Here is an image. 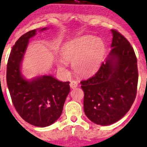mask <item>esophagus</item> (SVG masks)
<instances>
[{"label": "esophagus", "mask_w": 147, "mask_h": 147, "mask_svg": "<svg viewBox=\"0 0 147 147\" xmlns=\"http://www.w3.org/2000/svg\"><path fill=\"white\" fill-rule=\"evenodd\" d=\"M78 86V83L76 81H72L70 83V87L71 89H75Z\"/></svg>", "instance_id": "esophagus-1"}]
</instances>
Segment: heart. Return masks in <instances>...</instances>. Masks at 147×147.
<instances>
[{
    "mask_svg": "<svg viewBox=\"0 0 147 147\" xmlns=\"http://www.w3.org/2000/svg\"><path fill=\"white\" fill-rule=\"evenodd\" d=\"M105 52V45L98 37L84 36L69 41L62 46L60 55L68 63H72L75 72L87 76L98 70ZM60 68L65 70L66 64L58 62Z\"/></svg>",
    "mask_w": 147,
    "mask_h": 147,
    "instance_id": "1",
    "label": "heart"
}]
</instances>
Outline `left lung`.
Here are the masks:
<instances>
[{
  "mask_svg": "<svg viewBox=\"0 0 147 147\" xmlns=\"http://www.w3.org/2000/svg\"><path fill=\"white\" fill-rule=\"evenodd\" d=\"M110 51L93 77L81 82L85 115L91 122L107 126L118 122L129 111L136 98L137 59L134 49L116 29Z\"/></svg>",
  "mask_w": 147,
  "mask_h": 147,
  "instance_id": "1",
  "label": "left lung"
}]
</instances>
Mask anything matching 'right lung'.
<instances>
[{
	"instance_id": "1",
	"label": "right lung",
	"mask_w": 147,
	"mask_h": 147,
	"mask_svg": "<svg viewBox=\"0 0 147 147\" xmlns=\"http://www.w3.org/2000/svg\"><path fill=\"white\" fill-rule=\"evenodd\" d=\"M48 29L44 27L39 31ZM36 29L21 36L11 50L7 68V83L15 109L25 122L38 127L52 124L61 116L70 92L69 82H62L52 75H43L31 81L21 72V64L29 39Z\"/></svg>"
}]
</instances>
